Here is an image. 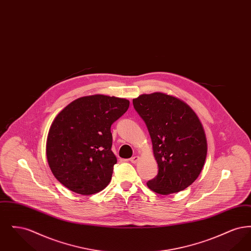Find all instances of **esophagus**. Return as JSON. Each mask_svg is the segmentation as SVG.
<instances>
[{
    "label": "esophagus",
    "mask_w": 251,
    "mask_h": 251,
    "mask_svg": "<svg viewBox=\"0 0 251 251\" xmlns=\"http://www.w3.org/2000/svg\"><path fill=\"white\" fill-rule=\"evenodd\" d=\"M138 160H139V157H138V156H132L131 159H130V162L132 163V164H135V163H137Z\"/></svg>",
    "instance_id": "1"
}]
</instances>
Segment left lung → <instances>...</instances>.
I'll return each mask as SVG.
<instances>
[{
  "mask_svg": "<svg viewBox=\"0 0 251 251\" xmlns=\"http://www.w3.org/2000/svg\"><path fill=\"white\" fill-rule=\"evenodd\" d=\"M150 132L158 174L147 182L161 195L182 191L197 179L207 155L202 124L184 101L161 92L132 100Z\"/></svg>",
  "mask_w": 251,
  "mask_h": 251,
  "instance_id": "8db88e82",
  "label": "left lung"
}]
</instances>
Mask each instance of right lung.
I'll return each instance as SVG.
<instances>
[{
	"label": "right lung",
	"mask_w": 251,
	"mask_h": 251,
	"mask_svg": "<svg viewBox=\"0 0 251 251\" xmlns=\"http://www.w3.org/2000/svg\"><path fill=\"white\" fill-rule=\"evenodd\" d=\"M126 99L85 96L64 108L51 123L46 144L49 167L74 193L92 195L110 182L117 157L111 125L128 110Z\"/></svg>",
	"instance_id": "right-lung-1"
}]
</instances>
